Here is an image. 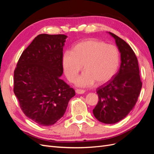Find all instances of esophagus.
I'll use <instances>...</instances> for the list:
<instances>
[{"label":"esophagus","mask_w":154,"mask_h":154,"mask_svg":"<svg viewBox=\"0 0 154 154\" xmlns=\"http://www.w3.org/2000/svg\"><path fill=\"white\" fill-rule=\"evenodd\" d=\"M76 92L77 93V94H83V93L85 92V91L83 90V89H80V88H77V89H76Z\"/></svg>","instance_id":"obj_1"}]
</instances>
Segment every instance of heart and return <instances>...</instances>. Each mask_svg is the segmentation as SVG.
<instances>
[{"mask_svg":"<svg viewBox=\"0 0 154 154\" xmlns=\"http://www.w3.org/2000/svg\"><path fill=\"white\" fill-rule=\"evenodd\" d=\"M62 63L65 75L71 82L75 81L83 66L85 71L77 78L76 84L85 87L95 82L103 84L112 78L118 69L119 54L114 45L88 38L76 44L72 52L65 51Z\"/></svg>","mask_w":154,"mask_h":154,"instance_id":"heart-1","label":"heart"}]
</instances>
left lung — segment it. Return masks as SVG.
<instances>
[{"label":"left lung","mask_w":154,"mask_h":154,"mask_svg":"<svg viewBox=\"0 0 154 154\" xmlns=\"http://www.w3.org/2000/svg\"><path fill=\"white\" fill-rule=\"evenodd\" d=\"M121 53V66L112 79L97 88L99 101L93 114L99 122L114 124L124 119L134 106L142 87L137 58L125 40L112 32Z\"/></svg>","instance_id":"obj_1"}]
</instances>
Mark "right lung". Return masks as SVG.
I'll return each mask as SVG.
<instances>
[{
	"label": "right lung",
	"mask_w": 154,
	"mask_h": 154,
	"mask_svg": "<svg viewBox=\"0 0 154 154\" xmlns=\"http://www.w3.org/2000/svg\"><path fill=\"white\" fill-rule=\"evenodd\" d=\"M67 36L40 34L22 53L14 71L13 91L24 114L41 126H51L66 112L75 91L60 79Z\"/></svg>",
	"instance_id": "right-lung-1"
}]
</instances>
